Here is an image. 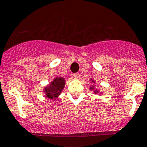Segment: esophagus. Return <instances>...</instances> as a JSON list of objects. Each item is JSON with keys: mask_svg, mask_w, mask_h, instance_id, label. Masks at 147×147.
I'll list each match as a JSON object with an SVG mask.
<instances>
[{"mask_svg": "<svg viewBox=\"0 0 147 147\" xmlns=\"http://www.w3.org/2000/svg\"><path fill=\"white\" fill-rule=\"evenodd\" d=\"M73 77L74 79H79L80 77V75L79 73H76V74H73Z\"/></svg>", "mask_w": 147, "mask_h": 147, "instance_id": "34e87169", "label": "esophagus"}]
</instances>
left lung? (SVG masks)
Listing matches in <instances>:
<instances>
[{"instance_id": "8db88e82", "label": "left lung", "mask_w": 147, "mask_h": 147, "mask_svg": "<svg viewBox=\"0 0 147 147\" xmlns=\"http://www.w3.org/2000/svg\"><path fill=\"white\" fill-rule=\"evenodd\" d=\"M93 82H94V81H92ZM90 89H92V90H94V86H92V87H90ZM98 90H95V91H94V93H95V94H96V93H98Z\"/></svg>"}]
</instances>
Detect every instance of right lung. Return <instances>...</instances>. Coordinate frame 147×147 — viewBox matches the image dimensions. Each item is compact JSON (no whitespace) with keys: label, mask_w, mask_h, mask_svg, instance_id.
Listing matches in <instances>:
<instances>
[{"label":"right lung","mask_w":147,"mask_h":147,"mask_svg":"<svg viewBox=\"0 0 147 147\" xmlns=\"http://www.w3.org/2000/svg\"><path fill=\"white\" fill-rule=\"evenodd\" d=\"M65 81L62 77H56L51 82L49 86L45 88L44 92L47 97L51 99H55L61 94V91L65 87Z\"/></svg>","instance_id":"add662e5"}]
</instances>
